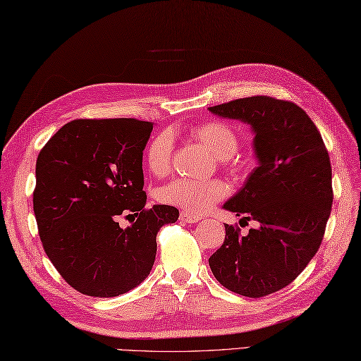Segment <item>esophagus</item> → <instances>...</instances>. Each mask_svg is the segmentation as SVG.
<instances>
[{
    "label": "esophagus",
    "instance_id": "esophagus-1",
    "mask_svg": "<svg viewBox=\"0 0 361 361\" xmlns=\"http://www.w3.org/2000/svg\"><path fill=\"white\" fill-rule=\"evenodd\" d=\"M180 220L183 221V224H197V221L202 220V217L194 216V214H189V212H181Z\"/></svg>",
    "mask_w": 361,
    "mask_h": 361
}]
</instances>
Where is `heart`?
<instances>
[{
  "instance_id": "b5f03b06",
  "label": "heart",
  "mask_w": 361,
  "mask_h": 361,
  "mask_svg": "<svg viewBox=\"0 0 361 361\" xmlns=\"http://www.w3.org/2000/svg\"><path fill=\"white\" fill-rule=\"evenodd\" d=\"M190 135L203 142L219 159L231 161L228 158L234 155L237 145H239V137H237L234 128L219 121H208L200 126H195L190 128ZM172 149V136L167 132L153 137L147 152H145V161H147L152 173L166 175L169 172ZM228 186L220 180L195 181L176 178L161 189V200L190 214H203L208 212L221 198H225Z\"/></svg>"
}]
</instances>
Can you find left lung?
<instances>
[{
    "label": "left lung",
    "mask_w": 361,
    "mask_h": 361,
    "mask_svg": "<svg viewBox=\"0 0 361 361\" xmlns=\"http://www.w3.org/2000/svg\"><path fill=\"white\" fill-rule=\"evenodd\" d=\"M209 111L251 127L259 163L224 204L259 228L240 235L239 228L225 225L211 271L237 295L267 296L293 282L317 255L334 200L331 159L317 126L293 102L251 96Z\"/></svg>",
    "instance_id": "8db88e82"
}]
</instances>
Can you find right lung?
<instances>
[{"label":"right lung","instance_id":"obj_1","mask_svg":"<svg viewBox=\"0 0 361 361\" xmlns=\"http://www.w3.org/2000/svg\"><path fill=\"white\" fill-rule=\"evenodd\" d=\"M153 124L75 119L46 142L35 166L34 214L43 248L60 276L83 295H124L147 278L157 234L175 224L173 206L145 208L142 150ZM135 215L121 228V213Z\"/></svg>","mask_w":361,"mask_h":361}]
</instances>
